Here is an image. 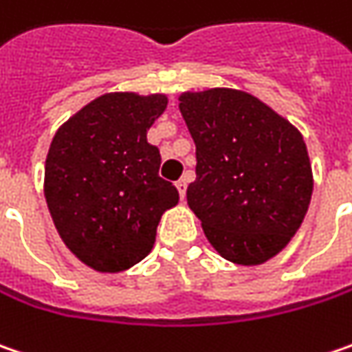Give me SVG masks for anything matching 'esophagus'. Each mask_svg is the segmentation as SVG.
<instances>
[{"label":"esophagus","instance_id":"esophagus-1","mask_svg":"<svg viewBox=\"0 0 352 352\" xmlns=\"http://www.w3.org/2000/svg\"><path fill=\"white\" fill-rule=\"evenodd\" d=\"M186 186H188V180H186V178H180V180L176 182V188H178V194H180V198H184L186 196Z\"/></svg>","mask_w":352,"mask_h":352}]
</instances>
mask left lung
<instances>
[{
	"mask_svg": "<svg viewBox=\"0 0 352 352\" xmlns=\"http://www.w3.org/2000/svg\"><path fill=\"white\" fill-rule=\"evenodd\" d=\"M178 100L196 144L186 200L208 241L237 265L270 261L297 234L311 202L303 134L245 91H186Z\"/></svg>",
	"mask_w": 352,
	"mask_h": 352,
	"instance_id": "8db88e82",
	"label": "left lung"
}]
</instances>
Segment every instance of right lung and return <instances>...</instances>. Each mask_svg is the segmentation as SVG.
Wrapping results in <instances>:
<instances>
[{"label": "right lung", "mask_w": 352, "mask_h": 352, "mask_svg": "<svg viewBox=\"0 0 352 352\" xmlns=\"http://www.w3.org/2000/svg\"><path fill=\"white\" fill-rule=\"evenodd\" d=\"M162 93H107L55 132L43 192L63 243L98 273L131 270L152 252L162 214L180 196L158 176L146 132L166 111Z\"/></svg>", "instance_id": "right-lung-1"}]
</instances>
